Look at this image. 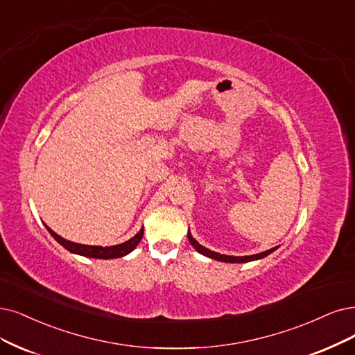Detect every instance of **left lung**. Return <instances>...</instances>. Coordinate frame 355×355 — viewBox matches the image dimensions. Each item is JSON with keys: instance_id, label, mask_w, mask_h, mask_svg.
Wrapping results in <instances>:
<instances>
[{"instance_id": "1", "label": "left lung", "mask_w": 355, "mask_h": 355, "mask_svg": "<svg viewBox=\"0 0 355 355\" xmlns=\"http://www.w3.org/2000/svg\"><path fill=\"white\" fill-rule=\"evenodd\" d=\"M187 237H189V241L191 243V245H193L199 253H202L203 256L211 257V259H215V260L227 261V263H244V261H252V260H257V259H263V257H266L268 254H270L273 250H277V248H278V247H273V248H270V250H266V252L259 253V254H253V256H240V257H239V256H225V254H219V253L211 252V250H209V248L200 245L198 241H196V240L191 237L190 232L187 234Z\"/></svg>"}]
</instances>
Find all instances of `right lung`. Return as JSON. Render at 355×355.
<instances>
[{"label": "right lung", "instance_id": "obj_1", "mask_svg": "<svg viewBox=\"0 0 355 355\" xmlns=\"http://www.w3.org/2000/svg\"><path fill=\"white\" fill-rule=\"evenodd\" d=\"M46 227V225H45ZM49 234L54 237L64 248H67L69 252L76 253V254H82L86 257H95V259H115V257H123L128 254L130 252H133L136 245L140 243L143 237V228L135 235L133 239H130L128 241L118 244V245H111V247H101V245H85V244H76L71 241L64 240L60 237L58 234H55L51 228L46 227Z\"/></svg>", "mask_w": 355, "mask_h": 355}]
</instances>
